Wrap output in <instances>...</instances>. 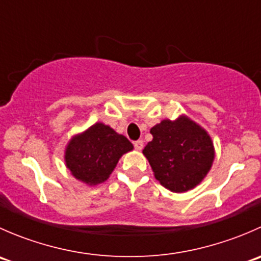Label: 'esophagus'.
<instances>
[{
  "instance_id": "obj_1",
  "label": "esophagus",
  "mask_w": 261,
  "mask_h": 261,
  "mask_svg": "<svg viewBox=\"0 0 261 261\" xmlns=\"http://www.w3.org/2000/svg\"><path fill=\"white\" fill-rule=\"evenodd\" d=\"M134 146H135V149L138 150V151H140V150L144 147V141L143 140L135 141V143H134Z\"/></svg>"
}]
</instances>
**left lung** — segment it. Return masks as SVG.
I'll use <instances>...</instances> for the list:
<instances>
[{
    "label": "left lung",
    "mask_w": 261,
    "mask_h": 261,
    "mask_svg": "<svg viewBox=\"0 0 261 261\" xmlns=\"http://www.w3.org/2000/svg\"><path fill=\"white\" fill-rule=\"evenodd\" d=\"M152 140L144 147L155 179L174 193L196 188L215 160L210 134L188 116L165 118L150 128Z\"/></svg>",
    "instance_id": "obj_1"
}]
</instances>
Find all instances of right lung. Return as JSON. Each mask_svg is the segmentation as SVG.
I'll return each mask as SVG.
<instances>
[{"label": "right lung", "instance_id": "obj_1", "mask_svg": "<svg viewBox=\"0 0 261 261\" xmlns=\"http://www.w3.org/2000/svg\"><path fill=\"white\" fill-rule=\"evenodd\" d=\"M133 149L125 136L103 122H96L68 141L65 167L77 180L97 186L109 179L120 158Z\"/></svg>", "mask_w": 261, "mask_h": 261}]
</instances>
